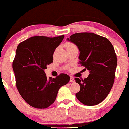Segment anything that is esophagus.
Returning a JSON list of instances; mask_svg holds the SVG:
<instances>
[{
  "label": "esophagus",
  "instance_id": "34e87169",
  "mask_svg": "<svg viewBox=\"0 0 129 129\" xmlns=\"http://www.w3.org/2000/svg\"><path fill=\"white\" fill-rule=\"evenodd\" d=\"M70 82H72V83H73V82H75V79L72 76H70Z\"/></svg>",
  "mask_w": 129,
  "mask_h": 129
}]
</instances>
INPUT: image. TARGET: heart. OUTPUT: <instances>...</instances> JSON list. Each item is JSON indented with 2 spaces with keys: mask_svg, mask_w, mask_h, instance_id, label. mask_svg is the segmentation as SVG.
<instances>
[{
  "mask_svg": "<svg viewBox=\"0 0 129 129\" xmlns=\"http://www.w3.org/2000/svg\"><path fill=\"white\" fill-rule=\"evenodd\" d=\"M65 47H66V49L67 50H68L70 49H72V48L76 47V46H75V44L72 43V42H67V43H66V44H65Z\"/></svg>",
  "mask_w": 129,
  "mask_h": 129,
  "instance_id": "b5f03b06",
  "label": "heart"
}]
</instances>
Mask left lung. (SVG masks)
<instances>
[{"label": "left lung", "instance_id": "left-lung-1", "mask_svg": "<svg viewBox=\"0 0 129 129\" xmlns=\"http://www.w3.org/2000/svg\"><path fill=\"white\" fill-rule=\"evenodd\" d=\"M67 39L78 46L80 64L90 73L84 79L75 78L80 86L76 97L84 105L99 104L107 97L114 83L117 65L114 48L107 38L92 32L76 33Z\"/></svg>", "mask_w": 129, "mask_h": 129}]
</instances>
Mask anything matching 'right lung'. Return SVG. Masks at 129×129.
<instances>
[{
	"instance_id": "1",
	"label": "right lung",
	"mask_w": 129,
	"mask_h": 129,
	"mask_svg": "<svg viewBox=\"0 0 129 129\" xmlns=\"http://www.w3.org/2000/svg\"><path fill=\"white\" fill-rule=\"evenodd\" d=\"M64 38V35L32 36L17 46L13 62L15 84L21 96L30 106L47 108L55 101L59 88L70 81L67 74L48 78L44 72L47 65L53 63V54Z\"/></svg>"
}]
</instances>
